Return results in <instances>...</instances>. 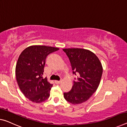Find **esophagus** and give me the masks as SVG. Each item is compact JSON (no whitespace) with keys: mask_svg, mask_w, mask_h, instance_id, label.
Wrapping results in <instances>:
<instances>
[{"mask_svg":"<svg viewBox=\"0 0 127 127\" xmlns=\"http://www.w3.org/2000/svg\"><path fill=\"white\" fill-rule=\"evenodd\" d=\"M60 82H61V81H58V80H55V83H56V84H60Z\"/></svg>","mask_w":127,"mask_h":127,"instance_id":"34e87169","label":"esophagus"}]
</instances>
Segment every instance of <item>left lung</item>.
<instances>
[{"label": "left lung", "mask_w": 127, "mask_h": 127, "mask_svg": "<svg viewBox=\"0 0 127 127\" xmlns=\"http://www.w3.org/2000/svg\"><path fill=\"white\" fill-rule=\"evenodd\" d=\"M71 62L73 73L78 74L71 91L64 93L67 101L73 104L86 102L98 89L103 72L100 60L89 50L78 48L64 49Z\"/></svg>", "instance_id": "8db88e82"}]
</instances>
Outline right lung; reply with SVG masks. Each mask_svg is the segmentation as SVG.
Returning a JSON list of instances; mask_svg holds the SVG:
<instances>
[{
    "label": "right lung",
    "mask_w": 127,
    "mask_h": 127,
    "mask_svg": "<svg viewBox=\"0 0 127 127\" xmlns=\"http://www.w3.org/2000/svg\"><path fill=\"white\" fill-rule=\"evenodd\" d=\"M58 50L51 46L33 45L24 50L18 58L15 70L18 85L25 97L34 103H41L50 96L53 84L42 75L47 56Z\"/></svg>",
    "instance_id": "right-lung-1"
}]
</instances>
